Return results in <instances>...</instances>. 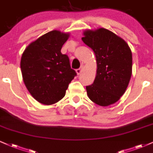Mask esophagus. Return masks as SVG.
<instances>
[{
	"instance_id": "esophagus-1",
	"label": "esophagus",
	"mask_w": 153,
	"mask_h": 153,
	"mask_svg": "<svg viewBox=\"0 0 153 153\" xmlns=\"http://www.w3.org/2000/svg\"><path fill=\"white\" fill-rule=\"evenodd\" d=\"M82 71H83V66H80V68L79 69L76 70V73L78 75H80V73H82Z\"/></svg>"
}]
</instances>
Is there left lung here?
Returning a JSON list of instances; mask_svg holds the SVG:
<instances>
[{
    "mask_svg": "<svg viewBox=\"0 0 153 153\" xmlns=\"http://www.w3.org/2000/svg\"><path fill=\"white\" fill-rule=\"evenodd\" d=\"M82 40L93 50L97 70L94 82L86 86L93 102L108 106L125 93L132 73V54L128 44L104 28L83 31Z\"/></svg>",
    "mask_w": 153,
    "mask_h": 153,
    "instance_id": "8db88e82",
    "label": "left lung"
}]
</instances>
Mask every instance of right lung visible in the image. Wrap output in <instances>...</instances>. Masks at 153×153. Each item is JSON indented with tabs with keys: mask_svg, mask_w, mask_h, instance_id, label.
<instances>
[{
	"mask_svg": "<svg viewBox=\"0 0 153 153\" xmlns=\"http://www.w3.org/2000/svg\"><path fill=\"white\" fill-rule=\"evenodd\" d=\"M70 33L51 31L29 44L23 52L21 71L26 88L45 105L58 102L65 96L76 73L66 54L61 53Z\"/></svg>",
	"mask_w": 153,
	"mask_h": 153,
	"instance_id": "right-lung-1",
	"label": "right lung"
}]
</instances>
